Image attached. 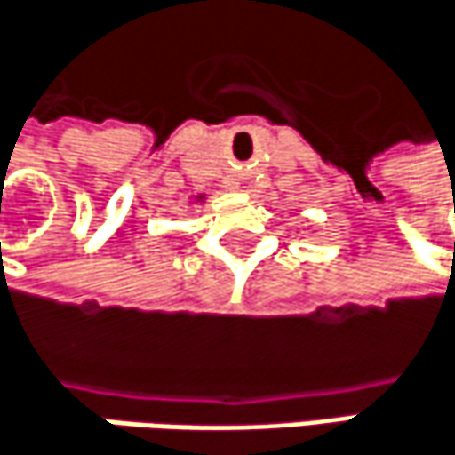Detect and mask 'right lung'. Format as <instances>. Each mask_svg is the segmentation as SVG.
<instances>
[{"instance_id": "obj_1", "label": "right lung", "mask_w": 455, "mask_h": 455, "mask_svg": "<svg viewBox=\"0 0 455 455\" xmlns=\"http://www.w3.org/2000/svg\"><path fill=\"white\" fill-rule=\"evenodd\" d=\"M204 199H206L204 194H199V196H194V201H204Z\"/></svg>"}]
</instances>
